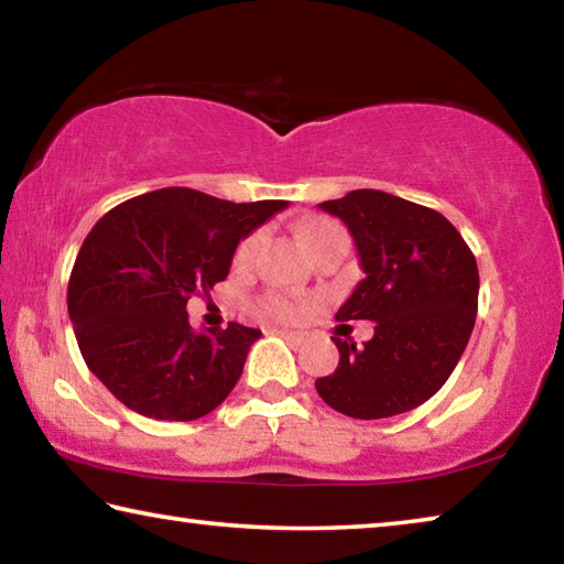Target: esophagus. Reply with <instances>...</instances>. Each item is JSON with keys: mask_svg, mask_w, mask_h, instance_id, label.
Segmentation results:
<instances>
[{"mask_svg": "<svg viewBox=\"0 0 564 564\" xmlns=\"http://www.w3.org/2000/svg\"><path fill=\"white\" fill-rule=\"evenodd\" d=\"M275 333H279V336L281 338H285V340H291V343H303V333H299V330H285V328H279V330H275Z\"/></svg>", "mask_w": 564, "mask_h": 564, "instance_id": "1", "label": "esophagus"}]
</instances>
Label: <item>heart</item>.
<instances>
[{
  "label": "heart",
  "instance_id": "obj_1",
  "mask_svg": "<svg viewBox=\"0 0 564 564\" xmlns=\"http://www.w3.org/2000/svg\"><path fill=\"white\" fill-rule=\"evenodd\" d=\"M333 236H346V234H343V228L338 224L326 221V218H311V221L301 228V241L305 248H308V253L316 251L321 243H326ZM259 246H261V234L246 236L243 241L236 246V253H234L236 269H248V265L253 263L256 253H259ZM251 311L256 316L269 318V321L295 323L308 313V301L299 299V295L269 291L251 301Z\"/></svg>",
  "mask_w": 564,
  "mask_h": 564
}]
</instances>
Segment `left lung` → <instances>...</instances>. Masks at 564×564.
<instances>
[{
	"instance_id": "obj_1",
	"label": "left lung",
	"mask_w": 564,
	"mask_h": 564,
	"mask_svg": "<svg viewBox=\"0 0 564 564\" xmlns=\"http://www.w3.org/2000/svg\"><path fill=\"white\" fill-rule=\"evenodd\" d=\"M321 208L348 226L366 271L336 321H373L376 333L358 348L336 330L340 360L316 380L318 395L358 420L408 413L445 386L470 340L475 256L443 214L386 191L358 188Z\"/></svg>"
}]
</instances>
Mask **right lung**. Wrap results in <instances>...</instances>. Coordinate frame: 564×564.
<instances>
[{"label":"right lung","instance_id":"add662e5","mask_svg":"<svg viewBox=\"0 0 564 564\" xmlns=\"http://www.w3.org/2000/svg\"><path fill=\"white\" fill-rule=\"evenodd\" d=\"M285 206L169 186L99 218L74 261L66 303L82 356L113 398L178 423L224 403L261 330L228 323L196 333L186 303L224 281L238 241Z\"/></svg>","mask_w":564,"mask_h":564}]
</instances>
